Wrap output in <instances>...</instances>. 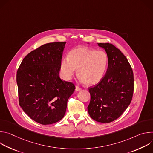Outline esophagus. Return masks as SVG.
I'll list each match as a JSON object with an SVG mask.
<instances>
[{"label":"esophagus","instance_id":"34e87169","mask_svg":"<svg viewBox=\"0 0 153 153\" xmlns=\"http://www.w3.org/2000/svg\"><path fill=\"white\" fill-rule=\"evenodd\" d=\"M82 89L80 88H79V86H76V91H80Z\"/></svg>","mask_w":153,"mask_h":153}]
</instances>
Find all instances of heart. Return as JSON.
Masks as SVG:
<instances>
[{"mask_svg": "<svg viewBox=\"0 0 153 153\" xmlns=\"http://www.w3.org/2000/svg\"><path fill=\"white\" fill-rule=\"evenodd\" d=\"M108 63V56L103 51L79 47L72 50L67 58L62 60L60 70L63 79L68 80L74 74L77 68L79 81L92 86L102 79Z\"/></svg>", "mask_w": 153, "mask_h": 153, "instance_id": "obj_1", "label": "heart"}]
</instances>
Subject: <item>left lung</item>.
<instances>
[{
	"mask_svg": "<svg viewBox=\"0 0 153 153\" xmlns=\"http://www.w3.org/2000/svg\"><path fill=\"white\" fill-rule=\"evenodd\" d=\"M105 49L108 58L105 75L89 88L91 100L88 106L90 117L101 123L118 119L131 102L134 76L131 67L120 50L111 43H97Z\"/></svg>",
	"mask_w": 153,
	"mask_h": 153,
	"instance_id": "left-lung-1",
	"label": "left lung"
}]
</instances>
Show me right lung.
<instances>
[{
  "label": "right lung",
  "instance_id": "right-lung-1",
  "mask_svg": "<svg viewBox=\"0 0 153 153\" xmlns=\"http://www.w3.org/2000/svg\"><path fill=\"white\" fill-rule=\"evenodd\" d=\"M66 42L46 43L28 53L17 71L19 105L33 120L50 125L60 120L74 85L59 77Z\"/></svg>",
  "mask_w": 153,
  "mask_h": 153
}]
</instances>
